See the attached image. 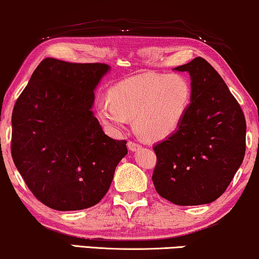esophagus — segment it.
Segmentation results:
<instances>
[{"label":"esophagus","instance_id":"34e87169","mask_svg":"<svg viewBox=\"0 0 259 259\" xmlns=\"http://www.w3.org/2000/svg\"><path fill=\"white\" fill-rule=\"evenodd\" d=\"M128 148H129V150H131V151H136V150H138V149L142 148V145L138 144L137 142H135V141H129L128 142Z\"/></svg>","mask_w":259,"mask_h":259}]
</instances>
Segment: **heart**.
<instances>
[{
    "label": "heart",
    "mask_w": 259,
    "mask_h": 259,
    "mask_svg": "<svg viewBox=\"0 0 259 259\" xmlns=\"http://www.w3.org/2000/svg\"><path fill=\"white\" fill-rule=\"evenodd\" d=\"M192 85L183 74L145 72L119 82L110 100L97 102L101 121L123 130L135 119V129L147 141H162L178 129L190 107Z\"/></svg>",
    "instance_id": "b5f03b06"
}]
</instances>
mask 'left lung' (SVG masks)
I'll use <instances>...</instances> for the list:
<instances>
[{
  "label": "left lung",
  "mask_w": 259,
  "mask_h": 259,
  "mask_svg": "<svg viewBox=\"0 0 259 259\" xmlns=\"http://www.w3.org/2000/svg\"><path fill=\"white\" fill-rule=\"evenodd\" d=\"M190 74L192 98L181 125L154 145L152 182L177 205H201L223 195L245 155L242 108L220 74L202 57L175 68Z\"/></svg>",
  "instance_id": "1"
}]
</instances>
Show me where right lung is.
<instances>
[{
    "instance_id": "right-lung-1",
    "label": "right lung",
    "mask_w": 259,
    "mask_h": 259,
    "mask_svg": "<svg viewBox=\"0 0 259 259\" xmlns=\"http://www.w3.org/2000/svg\"><path fill=\"white\" fill-rule=\"evenodd\" d=\"M109 69L45 58L14 107L13 161L32 195L54 210L97 204L128 154L126 141L107 136L92 111Z\"/></svg>"
}]
</instances>
